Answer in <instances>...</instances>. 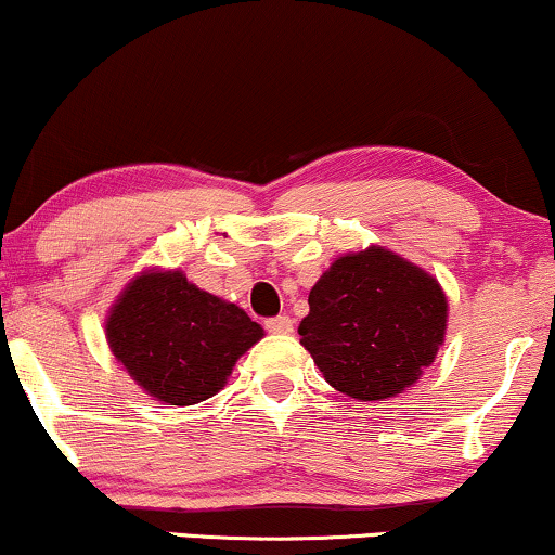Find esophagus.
Here are the masks:
<instances>
[{
	"mask_svg": "<svg viewBox=\"0 0 555 555\" xmlns=\"http://www.w3.org/2000/svg\"><path fill=\"white\" fill-rule=\"evenodd\" d=\"M266 330L273 335H289L294 330V320L286 318V314H279V318L266 320Z\"/></svg>",
	"mask_w": 555,
	"mask_h": 555,
	"instance_id": "obj_1",
	"label": "esophagus"
}]
</instances>
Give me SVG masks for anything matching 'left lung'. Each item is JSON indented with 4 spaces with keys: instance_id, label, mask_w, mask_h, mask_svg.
Segmentation results:
<instances>
[{
    "instance_id": "1",
    "label": "left lung",
    "mask_w": 555,
    "mask_h": 555,
    "mask_svg": "<svg viewBox=\"0 0 555 555\" xmlns=\"http://www.w3.org/2000/svg\"><path fill=\"white\" fill-rule=\"evenodd\" d=\"M448 297L438 279L384 245L330 263L299 322L301 346L333 389L387 402L415 387L446 340Z\"/></svg>"
}]
</instances>
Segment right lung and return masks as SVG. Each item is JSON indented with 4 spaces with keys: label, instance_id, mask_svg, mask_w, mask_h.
I'll return each mask as SVG.
<instances>
[{
    "label": "right lung",
    "instance_id": "obj_1",
    "mask_svg": "<svg viewBox=\"0 0 555 555\" xmlns=\"http://www.w3.org/2000/svg\"><path fill=\"white\" fill-rule=\"evenodd\" d=\"M107 346L145 395L196 404L228 384L237 359L263 338L243 307L209 294L179 269H145L104 320Z\"/></svg>",
    "mask_w": 555,
    "mask_h": 555
}]
</instances>
